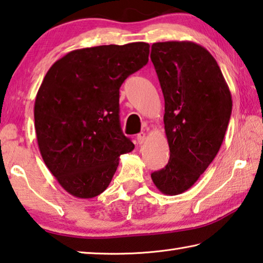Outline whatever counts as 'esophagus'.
<instances>
[{
	"instance_id": "obj_1",
	"label": "esophagus",
	"mask_w": 263,
	"mask_h": 263,
	"mask_svg": "<svg viewBox=\"0 0 263 263\" xmlns=\"http://www.w3.org/2000/svg\"><path fill=\"white\" fill-rule=\"evenodd\" d=\"M146 138H147V136H146V133H144V132H141V133H139V135L137 136V140H138V142H139V144L141 145V144H144L145 142V140H146Z\"/></svg>"
}]
</instances>
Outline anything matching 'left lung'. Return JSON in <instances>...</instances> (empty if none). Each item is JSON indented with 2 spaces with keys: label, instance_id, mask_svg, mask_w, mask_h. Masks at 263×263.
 Wrapping results in <instances>:
<instances>
[{
  "label": "left lung",
  "instance_id": "1",
  "mask_svg": "<svg viewBox=\"0 0 263 263\" xmlns=\"http://www.w3.org/2000/svg\"><path fill=\"white\" fill-rule=\"evenodd\" d=\"M151 59L164 97V130L170 159L151 175L160 192L187 191L221 148L232 99L216 60L192 41L152 45Z\"/></svg>",
  "mask_w": 263,
  "mask_h": 263
}]
</instances>
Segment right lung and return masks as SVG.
Returning <instances> with one entry per match:
<instances>
[{
    "label": "right lung",
    "instance_id": "add662e5",
    "mask_svg": "<svg viewBox=\"0 0 263 263\" xmlns=\"http://www.w3.org/2000/svg\"><path fill=\"white\" fill-rule=\"evenodd\" d=\"M146 42L76 49L46 73L34 103L37 146L66 192L98 197L135 148L119 123V87L147 64Z\"/></svg>",
    "mask_w": 263,
    "mask_h": 263
}]
</instances>
